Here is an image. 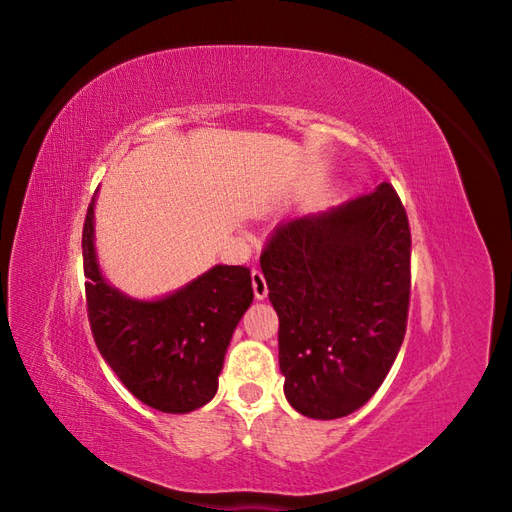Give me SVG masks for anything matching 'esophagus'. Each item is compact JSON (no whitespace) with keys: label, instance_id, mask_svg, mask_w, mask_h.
I'll return each instance as SVG.
<instances>
[{"label":"esophagus","instance_id":"1","mask_svg":"<svg viewBox=\"0 0 512 512\" xmlns=\"http://www.w3.org/2000/svg\"><path fill=\"white\" fill-rule=\"evenodd\" d=\"M252 288H254V294H256V299H265L267 294H269V288H267V282H265V275H262V271H258V269H254L252 271Z\"/></svg>","mask_w":512,"mask_h":512}]
</instances>
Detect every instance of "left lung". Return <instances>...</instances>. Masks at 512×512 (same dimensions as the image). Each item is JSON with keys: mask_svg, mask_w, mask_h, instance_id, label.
I'll return each instance as SVG.
<instances>
[{"mask_svg": "<svg viewBox=\"0 0 512 512\" xmlns=\"http://www.w3.org/2000/svg\"><path fill=\"white\" fill-rule=\"evenodd\" d=\"M410 226L391 183L273 230L260 254L290 406L333 421L365 406L406 335Z\"/></svg>", "mask_w": 512, "mask_h": 512, "instance_id": "obj_1", "label": "left lung"}]
</instances>
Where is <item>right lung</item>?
Listing matches in <instances>:
<instances>
[{
  "mask_svg": "<svg viewBox=\"0 0 512 512\" xmlns=\"http://www.w3.org/2000/svg\"><path fill=\"white\" fill-rule=\"evenodd\" d=\"M94 207L83 226L87 316L102 359L145 406L166 414L203 408L218 393L224 354L252 305L247 267L215 265L156 301H138L104 280L94 243Z\"/></svg>",
  "mask_w": 512,
  "mask_h": 512,
  "instance_id": "obj_1",
  "label": "right lung"
}]
</instances>
